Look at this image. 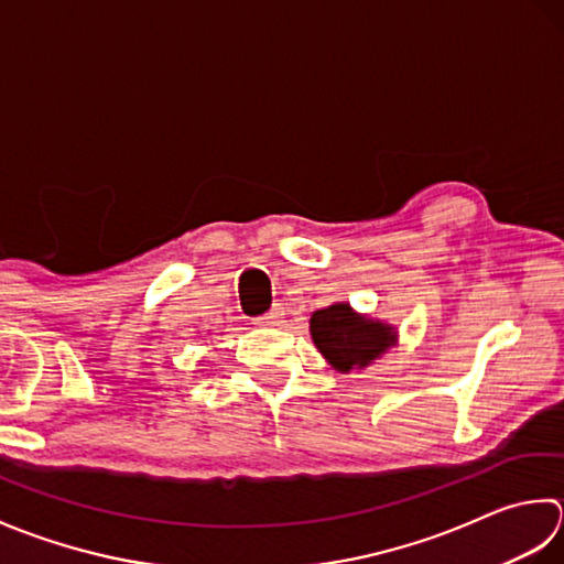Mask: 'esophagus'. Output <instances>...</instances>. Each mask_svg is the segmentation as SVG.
I'll use <instances>...</instances> for the list:
<instances>
[{
  "instance_id": "1",
  "label": "esophagus",
  "mask_w": 564,
  "mask_h": 564,
  "mask_svg": "<svg viewBox=\"0 0 564 564\" xmlns=\"http://www.w3.org/2000/svg\"><path fill=\"white\" fill-rule=\"evenodd\" d=\"M282 318H284L282 306H272L268 314H262V316H258V318H256V324H258V326H262V328H272V326H280V324H282Z\"/></svg>"
}]
</instances>
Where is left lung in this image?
Returning <instances> with one entry per match:
<instances>
[{
    "instance_id": "obj_1",
    "label": "left lung",
    "mask_w": 564,
    "mask_h": 564,
    "mask_svg": "<svg viewBox=\"0 0 564 564\" xmlns=\"http://www.w3.org/2000/svg\"><path fill=\"white\" fill-rule=\"evenodd\" d=\"M308 333L316 350L340 375L365 370L399 343V330L392 324L355 312L348 302L314 312Z\"/></svg>"
}]
</instances>
